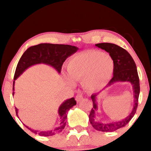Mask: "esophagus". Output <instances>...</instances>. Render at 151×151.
Returning <instances> with one entry per match:
<instances>
[{
  "label": "esophagus",
  "instance_id": "obj_1",
  "mask_svg": "<svg viewBox=\"0 0 151 151\" xmlns=\"http://www.w3.org/2000/svg\"><path fill=\"white\" fill-rule=\"evenodd\" d=\"M83 99V96L82 94H78L76 97V100L77 101V102H79Z\"/></svg>",
  "mask_w": 151,
  "mask_h": 151
}]
</instances>
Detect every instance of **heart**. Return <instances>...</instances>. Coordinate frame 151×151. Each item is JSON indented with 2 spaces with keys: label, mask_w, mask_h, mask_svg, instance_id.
Returning <instances> with one entry per match:
<instances>
[{
  "label": "heart",
  "mask_w": 151,
  "mask_h": 151,
  "mask_svg": "<svg viewBox=\"0 0 151 151\" xmlns=\"http://www.w3.org/2000/svg\"><path fill=\"white\" fill-rule=\"evenodd\" d=\"M115 64L110 55L98 50H88L76 54L69 60L66 79L73 84V80L82 81L87 90L103 87L112 77Z\"/></svg>",
  "instance_id": "b5f03b06"
}]
</instances>
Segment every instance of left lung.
<instances>
[{
	"label": "left lung",
	"instance_id": "left-lung-1",
	"mask_svg": "<svg viewBox=\"0 0 151 151\" xmlns=\"http://www.w3.org/2000/svg\"><path fill=\"white\" fill-rule=\"evenodd\" d=\"M96 47L104 49L109 53V55L112 57L114 61L115 68L113 71V76L106 87H109L115 82H129L133 86L134 94V106L133 111L130 113L129 116L122 120L113 122L111 123H102L97 121L95 117L96 111L98 109L96 102V98L98 93H93L91 96L92 99L93 108H92L89 114V121L91 124L95 129L99 131L103 132H113L116 130L125 127L131 121L132 117L135 114L138 105V98L140 91L139 80L138 76L137 67L134 62L133 58L129 54L127 50L122 48L118 45L113 43H98L96 45Z\"/></svg>",
	"mask_w": 151,
	"mask_h": 151
}]
</instances>
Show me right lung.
I'll use <instances>...</instances> for the list:
<instances>
[{"label": "right lung", "instance_id": "obj_1", "mask_svg": "<svg viewBox=\"0 0 151 151\" xmlns=\"http://www.w3.org/2000/svg\"><path fill=\"white\" fill-rule=\"evenodd\" d=\"M78 48L75 46L69 45H58L50 43H41V44L30 47L20 58L16 67L14 74L13 82V91H14V82L15 80L31 66L37 64H46L54 68L60 73L61 72L62 66L66 59L70 55L73 54L78 51ZM14 92H13V95ZM76 104L75 98H71L65 100L59 107L58 114L60 117V124L58 127L53 130L47 131H40L32 129L25 127L30 130L32 133L38 134L40 136H51L55 134L60 133L65 129L67 122V112L70 109ZM16 115L18 116V109L15 107Z\"/></svg>", "mask_w": 151, "mask_h": 151}]
</instances>
